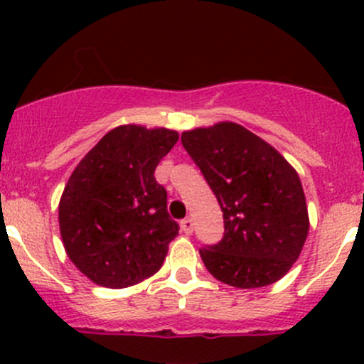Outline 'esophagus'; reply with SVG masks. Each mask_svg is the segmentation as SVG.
Here are the masks:
<instances>
[{
  "label": "esophagus",
  "mask_w": 364,
  "mask_h": 364,
  "mask_svg": "<svg viewBox=\"0 0 364 364\" xmlns=\"http://www.w3.org/2000/svg\"><path fill=\"white\" fill-rule=\"evenodd\" d=\"M179 225H181V230L185 234L193 232V220L192 218H183L181 222H179Z\"/></svg>",
  "instance_id": "34e87169"
}]
</instances>
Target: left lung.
Listing matches in <instances>:
<instances>
[{"label":"left lung","mask_w":364,"mask_h":364,"mask_svg":"<svg viewBox=\"0 0 364 364\" xmlns=\"http://www.w3.org/2000/svg\"><path fill=\"white\" fill-rule=\"evenodd\" d=\"M181 142L223 213L222 240L199 248L205 269L240 289L280 280L308 234L297 172L273 146L236 123L185 132Z\"/></svg>","instance_id":"8db88e82"}]
</instances>
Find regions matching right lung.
<instances>
[{
    "instance_id": "obj_1",
    "label": "right lung",
    "mask_w": 364,
    "mask_h": 364,
    "mask_svg": "<svg viewBox=\"0 0 364 364\" xmlns=\"http://www.w3.org/2000/svg\"><path fill=\"white\" fill-rule=\"evenodd\" d=\"M178 132L124 124L105 134L70 176L60 203L65 250L102 287L123 289L160 269L179 225L155 179Z\"/></svg>"
}]
</instances>
